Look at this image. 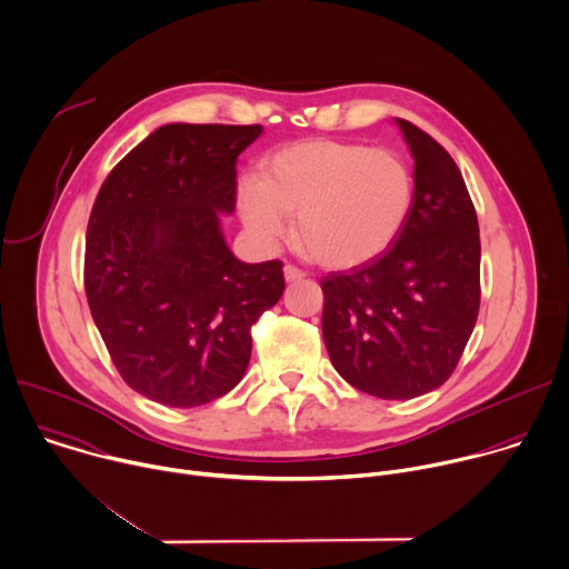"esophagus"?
<instances>
[{
    "label": "esophagus",
    "mask_w": 569,
    "mask_h": 569,
    "mask_svg": "<svg viewBox=\"0 0 569 569\" xmlns=\"http://www.w3.org/2000/svg\"><path fill=\"white\" fill-rule=\"evenodd\" d=\"M283 274H286V281H290V283H292V281H301V279L306 277L299 268H295V266H290V263L283 268Z\"/></svg>",
    "instance_id": "34e87169"
}]
</instances>
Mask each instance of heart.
Instances as JSON below:
<instances>
[{
	"label": "heart",
	"instance_id": "b5f03b06",
	"mask_svg": "<svg viewBox=\"0 0 569 569\" xmlns=\"http://www.w3.org/2000/svg\"><path fill=\"white\" fill-rule=\"evenodd\" d=\"M246 228L266 246L292 221L295 246L315 263L346 270L380 257L400 237L416 201V176L393 149L306 140L270 153L259 180L239 184Z\"/></svg>",
	"mask_w": 569,
	"mask_h": 569
}]
</instances>
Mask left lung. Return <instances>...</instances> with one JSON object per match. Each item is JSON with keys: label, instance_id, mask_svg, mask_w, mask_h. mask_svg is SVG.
Segmentation results:
<instances>
[{"label": "left lung", "instance_id": "obj_1", "mask_svg": "<svg viewBox=\"0 0 569 569\" xmlns=\"http://www.w3.org/2000/svg\"><path fill=\"white\" fill-rule=\"evenodd\" d=\"M398 124L416 158L407 226L380 257L319 281L332 366L382 400L442 387L480 310V234L465 178L436 138L409 120Z\"/></svg>", "mask_w": 569, "mask_h": 569}]
</instances>
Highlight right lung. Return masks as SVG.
I'll use <instances>...</instances> for the list:
<instances>
[{
    "mask_svg": "<svg viewBox=\"0 0 569 569\" xmlns=\"http://www.w3.org/2000/svg\"><path fill=\"white\" fill-rule=\"evenodd\" d=\"M261 124H164L104 178L84 246V292L127 387L192 409L230 393L252 326L286 288L283 263H243L219 212L237 203V158Z\"/></svg>",
    "mask_w": 569,
    "mask_h": 569,
    "instance_id": "1",
    "label": "right lung"
}]
</instances>
